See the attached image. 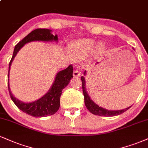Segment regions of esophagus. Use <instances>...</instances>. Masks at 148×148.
Masks as SVG:
<instances>
[{"instance_id":"esophagus-1","label":"esophagus","mask_w":148,"mask_h":148,"mask_svg":"<svg viewBox=\"0 0 148 148\" xmlns=\"http://www.w3.org/2000/svg\"><path fill=\"white\" fill-rule=\"evenodd\" d=\"M81 70H80V67L76 66L75 70H74V73H73V76H81Z\"/></svg>"}]
</instances>
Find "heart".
Segmentation results:
<instances>
[{
  "label": "heart",
  "mask_w": 148,
  "mask_h": 148,
  "mask_svg": "<svg viewBox=\"0 0 148 148\" xmlns=\"http://www.w3.org/2000/svg\"><path fill=\"white\" fill-rule=\"evenodd\" d=\"M94 45L95 43L93 40L89 39L79 40L73 42L69 45V51L75 58H82L92 50ZM101 48H102L101 45L97 46L98 49H100Z\"/></svg>",
  "instance_id": "heart-1"
}]
</instances>
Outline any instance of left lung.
Here are the masks:
<instances>
[{
    "mask_svg": "<svg viewBox=\"0 0 148 148\" xmlns=\"http://www.w3.org/2000/svg\"><path fill=\"white\" fill-rule=\"evenodd\" d=\"M85 73H86V72H84L85 75ZM81 79L82 81V88H83V95H84L85 106L88 108L89 111L92 114H93L101 116H114L119 115L125 112V111H127V110H129L131 108L130 106L129 108H125V109L121 110H108L106 109H104V108H101V107H99L96 103H94V101H92V99L88 96V92H87L86 90H85V78L83 76H81Z\"/></svg>",
    "mask_w": 148,
    "mask_h": 148,
    "instance_id": "8db88e82",
    "label": "left lung"
}]
</instances>
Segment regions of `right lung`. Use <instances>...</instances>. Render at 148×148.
I'll return each mask as SVG.
<instances>
[{"instance_id":"right-lung-1","label":"right lung","mask_w":148,"mask_h":148,"mask_svg":"<svg viewBox=\"0 0 148 148\" xmlns=\"http://www.w3.org/2000/svg\"><path fill=\"white\" fill-rule=\"evenodd\" d=\"M58 40L57 35L54 36L51 33V30L48 29H36L27 35L22 40L14 47L13 56L9 63V72L10 66L14 57L25 44L34 40L42 41H51ZM9 72H8V90L10 97L15 105L23 112L33 116L34 117H43L54 114L60 108V98L62 91L68 85L73 77V66L69 65L67 68L60 71L56 74V79L49 92L44 97L32 103H23L13 97L10 86H9Z\"/></svg>"}]
</instances>
